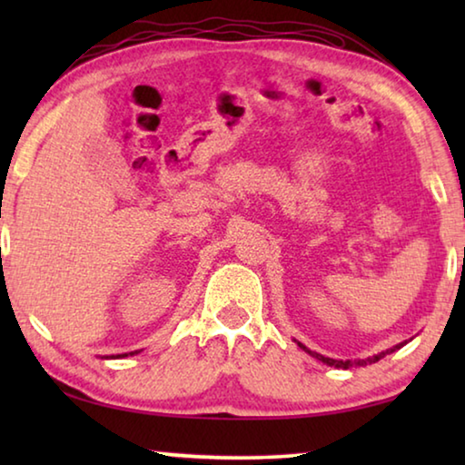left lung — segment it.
Segmentation results:
<instances>
[{
	"mask_svg": "<svg viewBox=\"0 0 465 465\" xmlns=\"http://www.w3.org/2000/svg\"><path fill=\"white\" fill-rule=\"evenodd\" d=\"M299 346H302V349L305 351V352H310L312 357H316L318 361H322V363H326V365H330V367H341V369H349V367H365V365H371V363H377V361L380 359H383L385 355H390V352H393L396 349H400V346H404V342H400V344H396L393 346V349H390V351H385V352H380V355H373V357H367V359H355V361H336V359H330V357H324V355H318V352H312L310 349H305V346L302 344V342H297Z\"/></svg>",
	"mask_w": 465,
	"mask_h": 465,
	"instance_id": "left-lung-1",
	"label": "left lung"
}]
</instances>
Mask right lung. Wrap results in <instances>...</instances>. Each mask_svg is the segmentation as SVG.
<instances>
[{
  "mask_svg": "<svg viewBox=\"0 0 465 465\" xmlns=\"http://www.w3.org/2000/svg\"><path fill=\"white\" fill-rule=\"evenodd\" d=\"M131 355H133V352H131ZM119 357H127V352H124V355H119Z\"/></svg>",
  "mask_w": 465,
  "mask_h": 465,
  "instance_id": "right-lung-1",
  "label": "right lung"
}]
</instances>
